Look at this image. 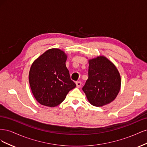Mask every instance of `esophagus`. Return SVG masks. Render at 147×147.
<instances>
[{
    "instance_id": "esophagus-1",
    "label": "esophagus",
    "mask_w": 147,
    "mask_h": 147,
    "mask_svg": "<svg viewBox=\"0 0 147 147\" xmlns=\"http://www.w3.org/2000/svg\"><path fill=\"white\" fill-rule=\"evenodd\" d=\"M76 85L77 88H80L81 85H82V82L79 81V82H76Z\"/></svg>"
}]
</instances>
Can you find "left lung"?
<instances>
[{
    "instance_id": "1",
    "label": "left lung",
    "mask_w": 147,
    "mask_h": 147,
    "mask_svg": "<svg viewBox=\"0 0 147 147\" xmlns=\"http://www.w3.org/2000/svg\"><path fill=\"white\" fill-rule=\"evenodd\" d=\"M88 63V78L82 88L88 101L96 107L110 103L121 88V77L116 66L104 56Z\"/></svg>"
}]
</instances>
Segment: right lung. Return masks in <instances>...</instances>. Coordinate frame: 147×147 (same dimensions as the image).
Segmentation results:
<instances>
[{
    "mask_svg": "<svg viewBox=\"0 0 147 147\" xmlns=\"http://www.w3.org/2000/svg\"><path fill=\"white\" fill-rule=\"evenodd\" d=\"M65 53L58 48L46 51L30 67L29 81L38 103L53 107L60 104L76 84L66 67Z\"/></svg>",
    "mask_w": 147,
    "mask_h": 147,
    "instance_id": "obj_1",
    "label": "right lung"
}]
</instances>
